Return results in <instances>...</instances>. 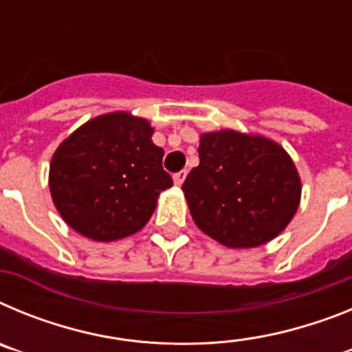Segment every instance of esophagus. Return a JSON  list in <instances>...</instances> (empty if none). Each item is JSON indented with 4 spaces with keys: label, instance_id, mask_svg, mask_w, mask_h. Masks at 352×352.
<instances>
[{
    "label": "esophagus",
    "instance_id": "1",
    "mask_svg": "<svg viewBox=\"0 0 352 352\" xmlns=\"http://www.w3.org/2000/svg\"><path fill=\"white\" fill-rule=\"evenodd\" d=\"M185 178H186V170H179V173H176V174H174V176H173L174 185L182 186L183 182H185Z\"/></svg>",
    "mask_w": 352,
    "mask_h": 352
}]
</instances>
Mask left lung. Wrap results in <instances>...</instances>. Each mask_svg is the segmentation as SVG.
I'll use <instances>...</instances> for the list:
<instances>
[{"mask_svg":"<svg viewBox=\"0 0 352 352\" xmlns=\"http://www.w3.org/2000/svg\"><path fill=\"white\" fill-rule=\"evenodd\" d=\"M194 222L229 248L268 243L300 204L301 182L285 149L263 138L220 130L201 135L199 166L183 183Z\"/></svg>","mask_w":352,"mask_h":352,"instance_id":"obj_1","label":"left lung"}]
</instances>
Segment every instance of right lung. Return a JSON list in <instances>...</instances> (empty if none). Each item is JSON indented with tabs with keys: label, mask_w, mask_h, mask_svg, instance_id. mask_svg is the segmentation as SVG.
I'll return each instance as SVG.
<instances>
[{
	"label": "right lung",
	"mask_w": 352,
	"mask_h": 352,
	"mask_svg": "<svg viewBox=\"0 0 352 352\" xmlns=\"http://www.w3.org/2000/svg\"><path fill=\"white\" fill-rule=\"evenodd\" d=\"M149 121L129 113L96 116L52 155L49 188L61 219L93 241L141 231L173 178Z\"/></svg>",
	"instance_id": "right-lung-1"
}]
</instances>
